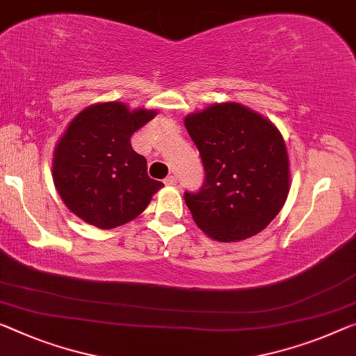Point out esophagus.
Masks as SVG:
<instances>
[{
    "instance_id": "esophagus-1",
    "label": "esophagus",
    "mask_w": 356,
    "mask_h": 356,
    "mask_svg": "<svg viewBox=\"0 0 356 356\" xmlns=\"http://www.w3.org/2000/svg\"><path fill=\"white\" fill-rule=\"evenodd\" d=\"M163 183H165L167 186H175V184H177V177L170 175V177H167L165 179H163Z\"/></svg>"
}]
</instances>
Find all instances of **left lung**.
I'll use <instances>...</instances> for the list:
<instances>
[{"instance_id": "1", "label": "left lung", "mask_w": 356, "mask_h": 356, "mask_svg": "<svg viewBox=\"0 0 356 356\" xmlns=\"http://www.w3.org/2000/svg\"><path fill=\"white\" fill-rule=\"evenodd\" d=\"M205 170L204 184L184 193L197 226L218 242L261 232L285 204L289 162L270 121L238 103H220L184 119Z\"/></svg>"}]
</instances>
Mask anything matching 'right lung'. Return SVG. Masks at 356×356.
Segmentation results:
<instances>
[{"label": "right lung", "mask_w": 356, "mask_h": 356, "mask_svg": "<svg viewBox=\"0 0 356 356\" xmlns=\"http://www.w3.org/2000/svg\"><path fill=\"white\" fill-rule=\"evenodd\" d=\"M156 111L130 109L119 102L86 108L56 147L52 177L65 205L100 229L132 221L163 183L147 177L146 159L130 136Z\"/></svg>", "instance_id": "obj_1"}]
</instances>
